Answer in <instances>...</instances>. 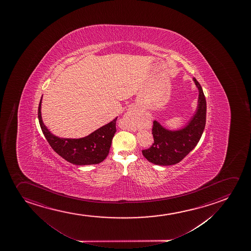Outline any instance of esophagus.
I'll return each mask as SVG.
<instances>
[{
	"instance_id": "34e87169",
	"label": "esophagus",
	"mask_w": 251,
	"mask_h": 251,
	"mask_svg": "<svg viewBox=\"0 0 251 251\" xmlns=\"http://www.w3.org/2000/svg\"><path fill=\"white\" fill-rule=\"evenodd\" d=\"M126 119L128 120V121L133 122V121H136L137 119V114H135L134 111L129 110L127 112V114H126Z\"/></svg>"
}]
</instances>
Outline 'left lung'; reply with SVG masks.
<instances>
[{
  "instance_id": "8db88e82",
  "label": "left lung",
  "mask_w": 251,
  "mask_h": 251,
  "mask_svg": "<svg viewBox=\"0 0 251 251\" xmlns=\"http://www.w3.org/2000/svg\"><path fill=\"white\" fill-rule=\"evenodd\" d=\"M193 80L199 90L197 113L184 129L175 131L167 130L157 121H154L152 127L154 143L151 147L142 151L150 162L160 166L178 163L200 140L206 125L207 104L201 84L195 77Z\"/></svg>"
}]
</instances>
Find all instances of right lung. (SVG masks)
Segmentation results:
<instances>
[{
  "label": "right lung",
  "mask_w": 251,
  "mask_h": 251,
  "mask_svg": "<svg viewBox=\"0 0 251 251\" xmlns=\"http://www.w3.org/2000/svg\"><path fill=\"white\" fill-rule=\"evenodd\" d=\"M38 106V120L44 137L51 148L66 161L75 165H93L103 161L109 153L112 139L116 132L117 118L100 127L87 137L78 139L55 137L44 126Z\"/></svg>",
  "instance_id": "add662e5"
}]
</instances>
